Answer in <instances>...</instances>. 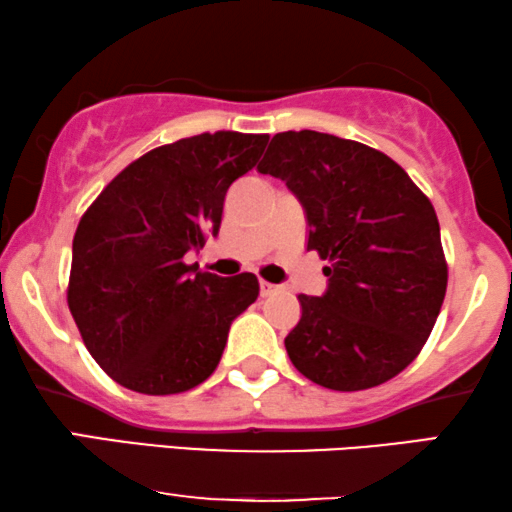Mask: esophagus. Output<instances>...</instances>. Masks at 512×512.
<instances>
[{
  "label": "esophagus",
  "instance_id": "obj_1",
  "mask_svg": "<svg viewBox=\"0 0 512 512\" xmlns=\"http://www.w3.org/2000/svg\"><path fill=\"white\" fill-rule=\"evenodd\" d=\"M258 286H261V296H263V298H265V296H272V293H277L279 289H282V286H279V284L263 282V279H261V284H258Z\"/></svg>",
  "mask_w": 512,
  "mask_h": 512
}]
</instances>
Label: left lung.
Masks as SVG:
<instances>
[{"label": "left lung", "mask_w": 512, "mask_h": 512, "mask_svg": "<svg viewBox=\"0 0 512 512\" xmlns=\"http://www.w3.org/2000/svg\"><path fill=\"white\" fill-rule=\"evenodd\" d=\"M258 172L282 179L303 205L307 249L326 265V291L298 296L284 345L298 373L359 391L410 366L447 289L440 226L408 172L366 144L314 130L279 132Z\"/></svg>", "instance_id": "obj_1"}]
</instances>
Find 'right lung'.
<instances>
[{
  "mask_svg": "<svg viewBox=\"0 0 512 512\" xmlns=\"http://www.w3.org/2000/svg\"><path fill=\"white\" fill-rule=\"evenodd\" d=\"M268 135L214 132L158 146L104 188L76 228L67 303L111 380L167 396L219 366L230 324L258 298L251 272L219 277L186 265L219 235L230 184Z\"/></svg>",
  "mask_w": 512,
  "mask_h": 512,
  "instance_id": "right-lung-1",
  "label": "right lung"
}]
</instances>
